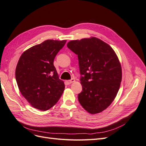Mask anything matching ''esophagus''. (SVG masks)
I'll return each instance as SVG.
<instances>
[{
  "instance_id": "obj_1",
  "label": "esophagus",
  "mask_w": 146,
  "mask_h": 146,
  "mask_svg": "<svg viewBox=\"0 0 146 146\" xmlns=\"http://www.w3.org/2000/svg\"><path fill=\"white\" fill-rule=\"evenodd\" d=\"M74 81H75V79H74V78H72L71 80H68V81H67V83H68V84H71V83H74Z\"/></svg>"
}]
</instances>
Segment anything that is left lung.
I'll return each mask as SVG.
<instances>
[{
	"label": "left lung",
	"instance_id": "obj_1",
	"mask_svg": "<svg viewBox=\"0 0 146 146\" xmlns=\"http://www.w3.org/2000/svg\"><path fill=\"white\" fill-rule=\"evenodd\" d=\"M67 46L78 56L83 88L79 102L90 114L102 112L120 88L121 68L117 55L108 44L95 37L71 40Z\"/></svg>",
	"mask_w": 146,
	"mask_h": 146
}]
</instances>
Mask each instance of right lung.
I'll return each instance as SVG.
<instances>
[{
    "label": "right lung",
    "mask_w": 146,
    "mask_h": 146,
    "mask_svg": "<svg viewBox=\"0 0 146 146\" xmlns=\"http://www.w3.org/2000/svg\"><path fill=\"white\" fill-rule=\"evenodd\" d=\"M66 40H46L32 46L20 57L15 69L19 89L26 100L36 109L46 111L59 100L65 89L54 60Z\"/></svg>",
    "instance_id": "right-lung-1"
}]
</instances>
